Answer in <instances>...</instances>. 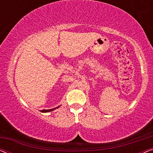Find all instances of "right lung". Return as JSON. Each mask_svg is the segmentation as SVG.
<instances>
[{"instance_id":"add662e5","label":"right lung","mask_w":153,"mask_h":153,"mask_svg":"<svg viewBox=\"0 0 153 153\" xmlns=\"http://www.w3.org/2000/svg\"><path fill=\"white\" fill-rule=\"evenodd\" d=\"M60 106H57V107H56V108H51V109H47V110H46V109H44V110H42L41 111V112H42V113H46V112H49V111H53L54 109H56V108H58Z\"/></svg>"}]
</instances>
